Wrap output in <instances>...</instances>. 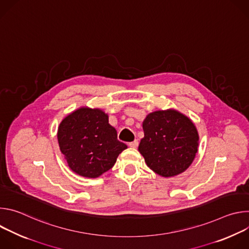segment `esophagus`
Masks as SVG:
<instances>
[{
  "label": "esophagus",
  "mask_w": 249,
  "mask_h": 249,
  "mask_svg": "<svg viewBox=\"0 0 249 249\" xmlns=\"http://www.w3.org/2000/svg\"><path fill=\"white\" fill-rule=\"evenodd\" d=\"M138 145H139V142L137 140H135L133 142H130V143H129V147H131V148H137Z\"/></svg>",
  "instance_id": "esophagus-1"
}]
</instances>
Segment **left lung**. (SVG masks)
Instances as JSON below:
<instances>
[{
    "label": "left lung",
    "instance_id": "obj_1",
    "mask_svg": "<svg viewBox=\"0 0 249 249\" xmlns=\"http://www.w3.org/2000/svg\"><path fill=\"white\" fill-rule=\"evenodd\" d=\"M144 138L139 152L147 165L163 177L185 171L195 159L199 135L194 123L174 109L158 110L143 122Z\"/></svg>",
    "mask_w": 249,
    "mask_h": 249
}]
</instances>
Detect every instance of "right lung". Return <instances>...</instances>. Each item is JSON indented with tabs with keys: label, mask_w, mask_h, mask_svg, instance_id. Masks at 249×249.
<instances>
[{
	"label": "right lung",
	"mask_w": 249,
	"mask_h": 249,
	"mask_svg": "<svg viewBox=\"0 0 249 249\" xmlns=\"http://www.w3.org/2000/svg\"><path fill=\"white\" fill-rule=\"evenodd\" d=\"M58 143L69 167L75 173L96 178L112 168L127 146L117 140L108 115L99 108L81 107L59 125Z\"/></svg>",
	"instance_id": "1"
}]
</instances>
